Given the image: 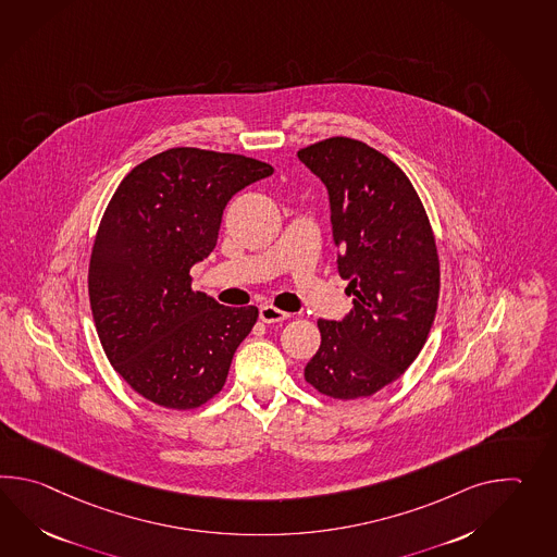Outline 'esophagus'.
Returning a JSON list of instances; mask_svg holds the SVG:
<instances>
[{
    "instance_id": "34e87169",
    "label": "esophagus",
    "mask_w": 557,
    "mask_h": 557,
    "mask_svg": "<svg viewBox=\"0 0 557 557\" xmlns=\"http://www.w3.org/2000/svg\"><path fill=\"white\" fill-rule=\"evenodd\" d=\"M289 318V313H285L282 309L273 308V306H261L260 320L263 323L284 322Z\"/></svg>"
}]
</instances>
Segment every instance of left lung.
<instances>
[{
	"label": "left lung",
	"mask_w": 557,
	"mask_h": 557,
	"mask_svg": "<svg viewBox=\"0 0 557 557\" xmlns=\"http://www.w3.org/2000/svg\"><path fill=\"white\" fill-rule=\"evenodd\" d=\"M322 180L339 248L337 270L354 309L318 320L322 344L306 382L334 399L370 397L418 358L440 297V258L430 218L408 175L377 149L327 137L297 151Z\"/></svg>",
	"instance_id": "1"
}]
</instances>
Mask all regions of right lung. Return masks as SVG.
<instances>
[{"label":"right lung","mask_w":557,"mask_h":557,"mask_svg":"<svg viewBox=\"0 0 557 557\" xmlns=\"http://www.w3.org/2000/svg\"><path fill=\"white\" fill-rule=\"evenodd\" d=\"M265 161L172 148L115 189L89 260V304L113 370L139 396L196 409L222 392L235 349L260 311L191 289L189 270L218 244L227 201L272 175Z\"/></svg>","instance_id":"add662e5"}]
</instances>
